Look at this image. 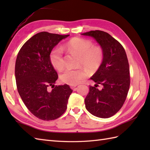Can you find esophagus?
<instances>
[{
	"mask_svg": "<svg viewBox=\"0 0 150 150\" xmlns=\"http://www.w3.org/2000/svg\"><path fill=\"white\" fill-rule=\"evenodd\" d=\"M77 85H72V86H71V88L72 89V90H73V91H76V90H77Z\"/></svg>",
	"mask_w": 150,
	"mask_h": 150,
	"instance_id": "obj_1",
	"label": "esophagus"
}]
</instances>
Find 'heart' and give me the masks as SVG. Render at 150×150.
Segmentation results:
<instances>
[{
    "instance_id": "b5f03b06",
    "label": "heart",
    "mask_w": 150,
    "mask_h": 150,
    "mask_svg": "<svg viewBox=\"0 0 150 150\" xmlns=\"http://www.w3.org/2000/svg\"><path fill=\"white\" fill-rule=\"evenodd\" d=\"M67 49L75 51L80 55L78 64L84 65L90 70L99 68L104 59V51L101 47L93 46L91 41L75 38L66 44ZM52 64L57 69H61L65 65L64 57L62 48L59 46H55L50 55ZM88 75V71L83 67L77 68H66L62 71L60 79L62 82L70 85L80 83Z\"/></svg>"
}]
</instances>
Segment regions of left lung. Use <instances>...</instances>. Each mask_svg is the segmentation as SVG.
Here are the masks:
<instances>
[{
	"instance_id": "1",
	"label": "left lung",
	"mask_w": 150,
	"mask_h": 150,
	"mask_svg": "<svg viewBox=\"0 0 150 150\" xmlns=\"http://www.w3.org/2000/svg\"><path fill=\"white\" fill-rule=\"evenodd\" d=\"M82 35L93 37L104 51L103 61L91 77L96 84L90 86L84 100L86 108L97 117H111L122 107L129 91V67L126 52L119 41L103 31ZM99 84L103 86L102 90L96 88Z\"/></svg>"
}]
</instances>
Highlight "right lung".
I'll return each instance as SVG.
<instances>
[{
    "label": "right lung",
    "instance_id": "1",
    "mask_svg": "<svg viewBox=\"0 0 150 150\" xmlns=\"http://www.w3.org/2000/svg\"><path fill=\"white\" fill-rule=\"evenodd\" d=\"M68 36L46 31L37 33L17 55L15 74L18 92L25 106L39 119L52 120L61 116L73 91L68 84L55 86L58 74L50 59L53 47Z\"/></svg>",
    "mask_w": 150,
    "mask_h": 150
}]
</instances>
